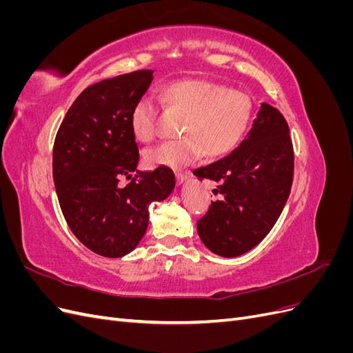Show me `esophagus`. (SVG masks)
<instances>
[{
    "label": "esophagus",
    "mask_w": 353,
    "mask_h": 353,
    "mask_svg": "<svg viewBox=\"0 0 353 353\" xmlns=\"http://www.w3.org/2000/svg\"><path fill=\"white\" fill-rule=\"evenodd\" d=\"M190 178H191L190 172H187V174H176V183H178V185H183L185 181H188Z\"/></svg>",
    "instance_id": "34e87169"
}]
</instances>
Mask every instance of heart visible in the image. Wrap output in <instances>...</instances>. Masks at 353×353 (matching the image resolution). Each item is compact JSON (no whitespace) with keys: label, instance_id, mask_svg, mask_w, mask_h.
Instances as JSON below:
<instances>
[{"label":"heart","instance_id":"1","mask_svg":"<svg viewBox=\"0 0 353 353\" xmlns=\"http://www.w3.org/2000/svg\"><path fill=\"white\" fill-rule=\"evenodd\" d=\"M166 105L184 113L178 141H169L150 148L145 160L152 166L184 168L203 156L219 157L232 152L248 132L253 103L248 94L230 90L205 79H179L162 90ZM132 131L138 140L152 141L157 134L156 104L141 99L131 116Z\"/></svg>","mask_w":353,"mask_h":353}]
</instances>
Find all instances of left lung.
<instances>
[{
	"label": "left lung",
	"mask_w": 353,
	"mask_h": 353,
	"mask_svg": "<svg viewBox=\"0 0 353 353\" xmlns=\"http://www.w3.org/2000/svg\"><path fill=\"white\" fill-rule=\"evenodd\" d=\"M293 145L284 116L261 103L249 134L218 162L194 169L216 183L208 213L197 222L199 237L222 258H236L258 245L275 225L290 196Z\"/></svg>",
	"instance_id": "obj_1"
}]
</instances>
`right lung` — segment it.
I'll return each instance as SVG.
<instances>
[{"mask_svg":"<svg viewBox=\"0 0 353 353\" xmlns=\"http://www.w3.org/2000/svg\"><path fill=\"white\" fill-rule=\"evenodd\" d=\"M153 70L104 79L83 90L63 119L52 148V179L70 231L104 258H122L141 241L148 206L175 188L172 169L138 170L131 116ZM121 176L132 179L125 188Z\"/></svg>","mask_w":353,"mask_h":353,"instance_id":"right-lung-1","label":"right lung"}]
</instances>
